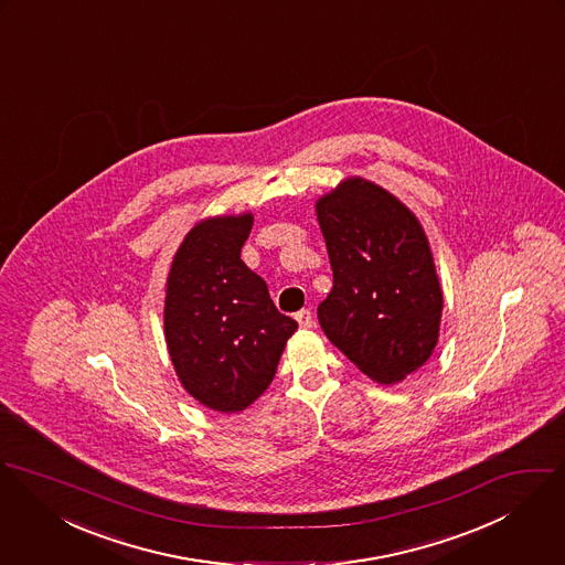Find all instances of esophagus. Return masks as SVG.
I'll list each match as a JSON object with an SVG mask.
<instances>
[{
  "label": "esophagus",
  "mask_w": 565,
  "mask_h": 565,
  "mask_svg": "<svg viewBox=\"0 0 565 565\" xmlns=\"http://www.w3.org/2000/svg\"><path fill=\"white\" fill-rule=\"evenodd\" d=\"M295 318H297V322H299L301 329H312L313 318L310 310H301V312L295 313Z\"/></svg>",
  "instance_id": "1"
}]
</instances>
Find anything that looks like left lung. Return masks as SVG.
<instances>
[{
    "mask_svg": "<svg viewBox=\"0 0 565 565\" xmlns=\"http://www.w3.org/2000/svg\"><path fill=\"white\" fill-rule=\"evenodd\" d=\"M333 288L318 306L324 335L362 373L394 385L434 355L441 286L418 216L390 190L347 178L316 199Z\"/></svg>",
    "mask_w": 565,
    "mask_h": 565,
    "instance_id": "obj_1",
    "label": "left lung"
}]
</instances>
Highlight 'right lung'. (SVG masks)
<instances>
[{
  "label": "right lung",
  "mask_w": 565,
  "mask_h": 565,
  "mask_svg": "<svg viewBox=\"0 0 565 565\" xmlns=\"http://www.w3.org/2000/svg\"><path fill=\"white\" fill-rule=\"evenodd\" d=\"M252 212L194 223L173 255L164 338L184 390L203 407L238 414L270 385L297 320L277 312L266 281L241 259Z\"/></svg>",
  "instance_id": "right-lung-1"
}]
</instances>
